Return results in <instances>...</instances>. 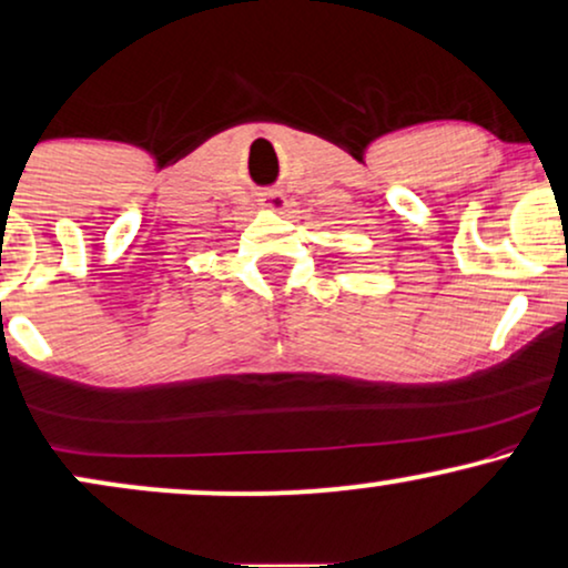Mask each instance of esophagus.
Instances as JSON below:
<instances>
[{
	"label": "esophagus",
	"mask_w": 568,
	"mask_h": 568,
	"mask_svg": "<svg viewBox=\"0 0 568 568\" xmlns=\"http://www.w3.org/2000/svg\"><path fill=\"white\" fill-rule=\"evenodd\" d=\"M262 206L264 210H272V212H283V206H285V199H283V193H277V191H267V193H262Z\"/></svg>",
	"instance_id": "1"
}]
</instances>
